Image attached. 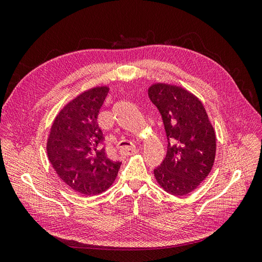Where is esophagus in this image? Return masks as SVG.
<instances>
[{
  "label": "esophagus",
  "instance_id": "1",
  "mask_svg": "<svg viewBox=\"0 0 262 262\" xmlns=\"http://www.w3.org/2000/svg\"><path fill=\"white\" fill-rule=\"evenodd\" d=\"M137 153V148L133 145H130L129 147H122L120 148V154L123 156H131Z\"/></svg>",
  "mask_w": 262,
  "mask_h": 262
}]
</instances>
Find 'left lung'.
Returning a JSON list of instances; mask_svg holds the SVG:
<instances>
[{
	"mask_svg": "<svg viewBox=\"0 0 262 262\" xmlns=\"http://www.w3.org/2000/svg\"><path fill=\"white\" fill-rule=\"evenodd\" d=\"M147 92L162 115L168 141L167 154L154 169V177L166 192L186 195L212 170L216 154L215 131L202 101L184 87L157 82Z\"/></svg>",
	"mask_w": 262,
	"mask_h": 262,
	"instance_id": "obj_1",
	"label": "left lung"
}]
</instances>
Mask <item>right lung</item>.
Listing matches in <instances>:
<instances>
[{"instance_id":"right-lung-1","label":"right lung","mask_w":262,"mask_h":262,"mask_svg":"<svg viewBox=\"0 0 262 262\" xmlns=\"http://www.w3.org/2000/svg\"><path fill=\"white\" fill-rule=\"evenodd\" d=\"M109 87L95 86L78 94L55 116L47 140L48 160L60 179L75 192L96 195L113 186L120 162L102 147L97 116Z\"/></svg>"}]
</instances>
